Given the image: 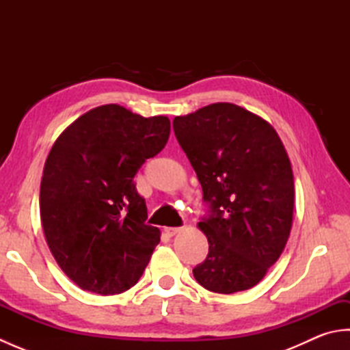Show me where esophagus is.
Wrapping results in <instances>:
<instances>
[{"label": "esophagus", "mask_w": 350, "mask_h": 350, "mask_svg": "<svg viewBox=\"0 0 350 350\" xmlns=\"http://www.w3.org/2000/svg\"><path fill=\"white\" fill-rule=\"evenodd\" d=\"M180 232H182V227H167V228H165V233H167L168 236H174V234L180 233Z\"/></svg>", "instance_id": "1"}]
</instances>
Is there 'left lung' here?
I'll list each match as a JSON object with an SVG mask.
<instances>
[{"label": "left lung", "instance_id": "left-lung-1", "mask_svg": "<svg viewBox=\"0 0 350 350\" xmlns=\"http://www.w3.org/2000/svg\"><path fill=\"white\" fill-rule=\"evenodd\" d=\"M173 129L211 204L198 222L209 254L194 278L215 293L254 287L292 230L295 183L284 144L269 122L228 102L177 116Z\"/></svg>", "mask_w": 350, "mask_h": 350}]
</instances>
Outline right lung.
<instances>
[{"mask_svg":"<svg viewBox=\"0 0 350 350\" xmlns=\"http://www.w3.org/2000/svg\"><path fill=\"white\" fill-rule=\"evenodd\" d=\"M165 116L117 103L87 111L55 139L40 182V219L62 271L83 290L117 295L135 286L161 241L146 224L133 176L165 147Z\"/></svg>","mask_w":350,"mask_h":350,"instance_id":"obj_1","label":"right lung"}]
</instances>
